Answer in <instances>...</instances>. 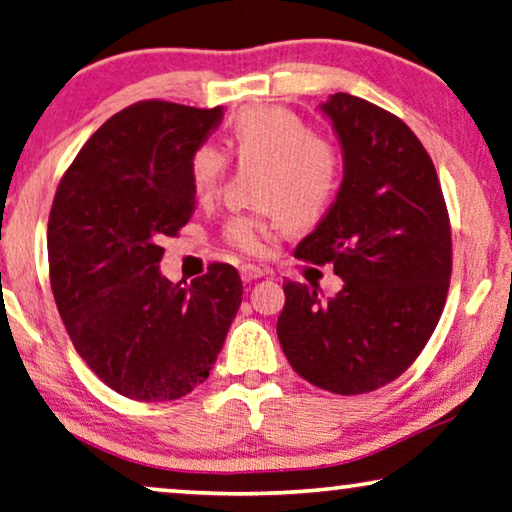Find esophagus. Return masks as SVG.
<instances>
[{"mask_svg":"<svg viewBox=\"0 0 512 512\" xmlns=\"http://www.w3.org/2000/svg\"><path fill=\"white\" fill-rule=\"evenodd\" d=\"M264 273H266V269H262V266H253V264L241 266V280H243V283H253V280L262 278Z\"/></svg>","mask_w":512,"mask_h":512,"instance_id":"34e87169","label":"esophagus"}]
</instances>
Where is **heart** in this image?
<instances>
[{
  "mask_svg": "<svg viewBox=\"0 0 512 512\" xmlns=\"http://www.w3.org/2000/svg\"><path fill=\"white\" fill-rule=\"evenodd\" d=\"M227 153L243 167H257L250 199L264 208L232 215L222 227V241L243 255L264 253L266 241L280 227L318 225L341 187L343 162L338 148L297 113L280 106H250L227 127ZM227 171L222 150L201 143L190 155V181L197 197H211Z\"/></svg>",
  "mask_w": 512,
  "mask_h": 512,
  "instance_id": "b5f03b06",
  "label": "heart"
}]
</instances>
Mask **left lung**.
<instances>
[{
	"label": "left lung",
	"instance_id": "left-lung-1",
	"mask_svg": "<svg viewBox=\"0 0 512 512\" xmlns=\"http://www.w3.org/2000/svg\"><path fill=\"white\" fill-rule=\"evenodd\" d=\"M343 148V183L294 255L334 264L343 290L287 280L278 341L320 390L366 394L397 380L434 334L448 297L452 234L434 162L397 115L336 92L322 104Z\"/></svg>",
	"mask_w": 512,
	"mask_h": 512
}]
</instances>
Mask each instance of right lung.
I'll return each instance as SVG.
<instances>
[{
  "instance_id": "add662e5",
  "label": "right lung",
  "mask_w": 512,
  "mask_h": 512,
  "mask_svg": "<svg viewBox=\"0 0 512 512\" xmlns=\"http://www.w3.org/2000/svg\"><path fill=\"white\" fill-rule=\"evenodd\" d=\"M222 109L162 99L111 115L64 171L48 215L50 287L83 362L122 397L174 401L204 383L243 299L232 264L190 285L160 273L194 213L192 150Z\"/></svg>"
}]
</instances>
